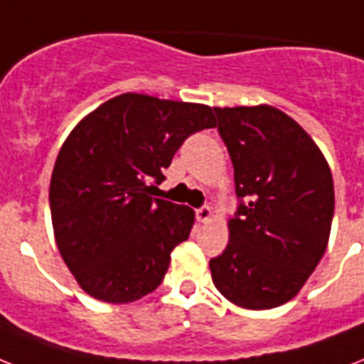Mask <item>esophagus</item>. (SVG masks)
Instances as JSON below:
<instances>
[{
    "label": "esophagus",
    "mask_w": 364,
    "mask_h": 364,
    "mask_svg": "<svg viewBox=\"0 0 364 364\" xmlns=\"http://www.w3.org/2000/svg\"><path fill=\"white\" fill-rule=\"evenodd\" d=\"M211 215H213V211L209 205H202L200 209H196V218L200 220V223H208L209 218H211Z\"/></svg>",
    "instance_id": "esophagus-1"
}]
</instances>
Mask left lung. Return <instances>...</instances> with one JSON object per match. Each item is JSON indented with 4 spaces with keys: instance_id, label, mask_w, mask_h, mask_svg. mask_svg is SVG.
Returning <instances> with one entry per match:
<instances>
[{
    "instance_id": "left-lung-1",
    "label": "left lung",
    "mask_w": 364,
    "mask_h": 364,
    "mask_svg": "<svg viewBox=\"0 0 364 364\" xmlns=\"http://www.w3.org/2000/svg\"><path fill=\"white\" fill-rule=\"evenodd\" d=\"M213 110L239 198L226 250L209 262L213 284L241 309H274L299 294L327 249L331 168L299 123L273 106Z\"/></svg>"
}]
</instances>
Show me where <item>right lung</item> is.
I'll use <instances>...</instances> for the list:
<instances>
[{"instance_id":"add662e5","label":"right lung","mask_w":364,"mask_h":364,"mask_svg":"<svg viewBox=\"0 0 364 364\" xmlns=\"http://www.w3.org/2000/svg\"><path fill=\"white\" fill-rule=\"evenodd\" d=\"M215 127L205 105L123 93L85 115L59 149L50 211L61 258L85 294L131 303L164 279L194 211L153 198L155 181L194 132Z\"/></svg>"}]
</instances>
